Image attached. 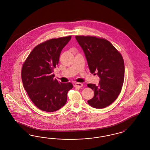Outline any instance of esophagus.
Segmentation results:
<instances>
[{
  "label": "esophagus",
  "instance_id": "obj_1",
  "mask_svg": "<svg viewBox=\"0 0 150 150\" xmlns=\"http://www.w3.org/2000/svg\"><path fill=\"white\" fill-rule=\"evenodd\" d=\"M83 84L82 83H77L74 85V87L76 88H80L83 86Z\"/></svg>",
  "mask_w": 150,
  "mask_h": 150
}]
</instances>
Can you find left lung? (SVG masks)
<instances>
[{"label":"left lung","mask_w":150,"mask_h":150,"mask_svg":"<svg viewBox=\"0 0 150 150\" xmlns=\"http://www.w3.org/2000/svg\"><path fill=\"white\" fill-rule=\"evenodd\" d=\"M75 38L85 54L90 72L100 78L98 86L88 84L94 91L93 98L88 100V103L93 108H105L114 102L121 91L125 75L124 59L106 39L88 36Z\"/></svg>","instance_id":"left-lung-1"}]
</instances>
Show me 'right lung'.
Returning a JSON list of instances; mask_svg holds the SVG:
<instances>
[{
  "label": "right lung",
  "mask_w": 150,
  "mask_h": 150,
  "mask_svg": "<svg viewBox=\"0 0 150 150\" xmlns=\"http://www.w3.org/2000/svg\"><path fill=\"white\" fill-rule=\"evenodd\" d=\"M71 36L52 39L35 47L23 64L21 79L32 102L44 111L54 112L67 101L71 83H62L54 79L53 70L58 64L62 49Z\"/></svg>",
  "instance_id": "1"
}]
</instances>
